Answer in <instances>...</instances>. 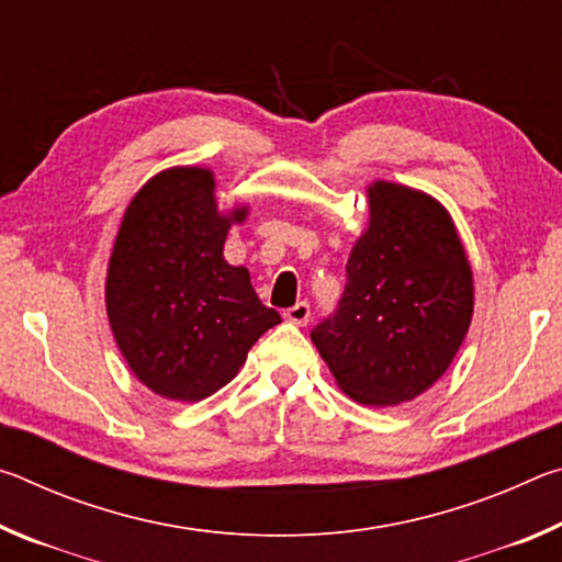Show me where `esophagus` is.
I'll use <instances>...</instances> for the list:
<instances>
[{
	"mask_svg": "<svg viewBox=\"0 0 562 562\" xmlns=\"http://www.w3.org/2000/svg\"><path fill=\"white\" fill-rule=\"evenodd\" d=\"M310 315H312L310 304L307 302H297V304H294V307H290L288 312H284V319L292 322V325H297V327H304L310 322Z\"/></svg>",
	"mask_w": 562,
	"mask_h": 562,
	"instance_id": "34e87169",
	"label": "esophagus"
}]
</instances>
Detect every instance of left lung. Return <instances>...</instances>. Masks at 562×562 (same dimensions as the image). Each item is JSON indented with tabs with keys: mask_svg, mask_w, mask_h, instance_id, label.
Instances as JSON below:
<instances>
[{
	"mask_svg": "<svg viewBox=\"0 0 562 562\" xmlns=\"http://www.w3.org/2000/svg\"><path fill=\"white\" fill-rule=\"evenodd\" d=\"M369 227L351 247L335 315L310 331L339 389L367 406L424 394L459 351L473 315V272L446 207L376 180Z\"/></svg>",
	"mask_w": 562,
	"mask_h": 562,
	"instance_id": "8db88e82",
	"label": "left lung"
}]
</instances>
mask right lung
<instances>
[{"label": "right lung", "instance_id": "add662e5", "mask_svg": "<svg viewBox=\"0 0 562 562\" xmlns=\"http://www.w3.org/2000/svg\"><path fill=\"white\" fill-rule=\"evenodd\" d=\"M247 207L221 213L207 168H168L128 203L106 272V312L131 372L158 396L201 402L245 364L280 315L223 245Z\"/></svg>", "mask_w": 562, "mask_h": 562}]
</instances>
